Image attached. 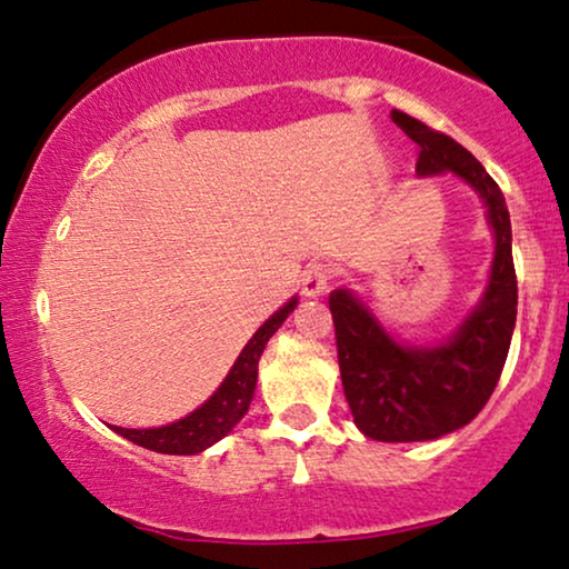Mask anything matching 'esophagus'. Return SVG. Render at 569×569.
<instances>
[{
  "mask_svg": "<svg viewBox=\"0 0 569 569\" xmlns=\"http://www.w3.org/2000/svg\"><path fill=\"white\" fill-rule=\"evenodd\" d=\"M331 277H333V271H331L329 263H323V261L308 263L306 271H302V279H300L302 292H306L308 298H316V295L326 292V287H329Z\"/></svg>",
  "mask_w": 569,
  "mask_h": 569,
  "instance_id": "obj_1",
  "label": "esophagus"
}]
</instances>
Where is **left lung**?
I'll list each match as a JSON object with an SVG mask.
<instances>
[{
    "instance_id": "8db88e82",
    "label": "left lung",
    "mask_w": 569,
    "mask_h": 569,
    "mask_svg": "<svg viewBox=\"0 0 569 569\" xmlns=\"http://www.w3.org/2000/svg\"><path fill=\"white\" fill-rule=\"evenodd\" d=\"M391 116L419 147L417 173L453 170L485 199L495 230V261L485 300L442 347L396 345L355 295L347 290L329 295L341 386L357 427L380 442H415L453 432L485 409L508 360L518 313V279L508 204L495 178L456 139L409 113Z\"/></svg>"
}]
</instances>
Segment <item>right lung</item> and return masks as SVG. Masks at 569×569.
<instances>
[{"label": "right lung", "instance_id": "obj_1", "mask_svg": "<svg viewBox=\"0 0 569 569\" xmlns=\"http://www.w3.org/2000/svg\"><path fill=\"white\" fill-rule=\"evenodd\" d=\"M295 306H298V300L287 302L282 310H277V313L253 333V339L243 347V352H240L236 365H232L224 383L217 388L212 399L201 403V407L197 411H191L189 417L178 419L173 425L154 427V430H127V427H113V430L119 432L121 438L137 442V446L168 456H193L201 453V450L209 446H214L217 440H222L224 435L243 419L248 403L253 399L263 347H267L271 333L284 323V318L290 316V310Z\"/></svg>", "mask_w": 569, "mask_h": 569}]
</instances>
